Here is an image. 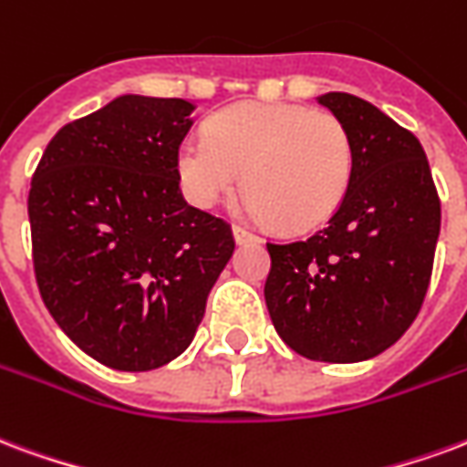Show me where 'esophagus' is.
Segmentation results:
<instances>
[{"label": "esophagus", "instance_id": "obj_1", "mask_svg": "<svg viewBox=\"0 0 467 467\" xmlns=\"http://www.w3.org/2000/svg\"><path fill=\"white\" fill-rule=\"evenodd\" d=\"M233 234H234V240H237L240 244H243V243H257V240H260L257 234L250 233V230H247V227H243V224H234Z\"/></svg>", "mask_w": 467, "mask_h": 467}]
</instances>
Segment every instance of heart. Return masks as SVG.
<instances>
[{"instance_id":"obj_1","label":"heart","mask_w":467,"mask_h":467,"mask_svg":"<svg viewBox=\"0 0 467 467\" xmlns=\"http://www.w3.org/2000/svg\"><path fill=\"white\" fill-rule=\"evenodd\" d=\"M247 210L285 230L327 223L354 178L347 126L299 103H234L207 120V138L178 148V175L195 205L210 207L240 182Z\"/></svg>"}]
</instances>
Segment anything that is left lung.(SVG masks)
<instances>
[{
    "mask_svg": "<svg viewBox=\"0 0 467 467\" xmlns=\"http://www.w3.org/2000/svg\"><path fill=\"white\" fill-rule=\"evenodd\" d=\"M321 106L347 126L354 178L339 210L302 240L267 243L269 317L312 361H364L406 334L426 299L441 198L418 138L351 93Z\"/></svg>",
    "mask_w": 467,
    "mask_h": 467,
    "instance_id": "left-lung-1",
    "label": "left lung"
}]
</instances>
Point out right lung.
Returning <instances> with one entry per match:
<instances>
[{"instance_id": "add662e5", "label": "right lung", "mask_w": 467, "mask_h": 467, "mask_svg": "<svg viewBox=\"0 0 467 467\" xmlns=\"http://www.w3.org/2000/svg\"><path fill=\"white\" fill-rule=\"evenodd\" d=\"M192 103L120 96L51 138L29 190L41 299L76 347L119 371L181 357L233 257V227L185 202Z\"/></svg>"}]
</instances>
